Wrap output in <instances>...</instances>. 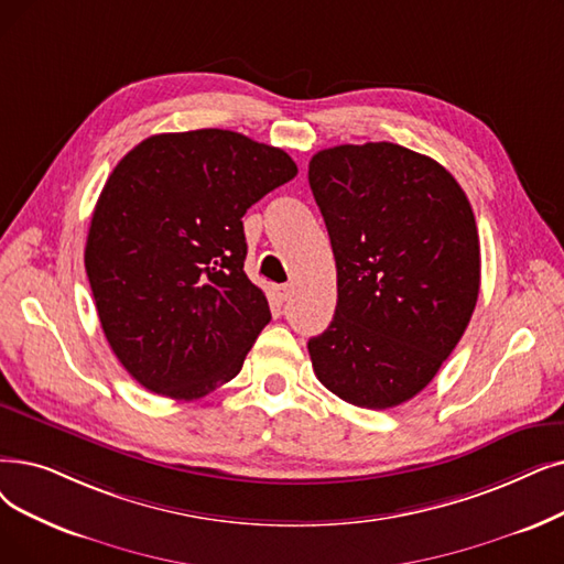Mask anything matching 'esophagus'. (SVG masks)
I'll use <instances>...</instances> for the list:
<instances>
[{
    "label": "esophagus",
    "mask_w": 564,
    "mask_h": 564,
    "mask_svg": "<svg viewBox=\"0 0 564 564\" xmlns=\"http://www.w3.org/2000/svg\"><path fill=\"white\" fill-rule=\"evenodd\" d=\"M274 292H276V297H279L281 302H288V300L292 297V285H290V283H281V285L274 288Z\"/></svg>",
    "instance_id": "34e87169"
}]
</instances>
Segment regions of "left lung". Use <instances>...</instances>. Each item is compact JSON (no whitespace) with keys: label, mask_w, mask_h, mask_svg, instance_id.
I'll list each match as a JSON object with an SVG mask.
<instances>
[{"label":"left lung","mask_w":564,"mask_h":564,"mask_svg":"<svg viewBox=\"0 0 564 564\" xmlns=\"http://www.w3.org/2000/svg\"><path fill=\"white\" fill-rule=\"evenodd\" d=\"M338 302L308 340L313 371L359 408H394L435 378L479 295V235L458 182L394 142L338 144L308 163Z\"/></svg>","instance_id":"8db88e82"}]
</instances>
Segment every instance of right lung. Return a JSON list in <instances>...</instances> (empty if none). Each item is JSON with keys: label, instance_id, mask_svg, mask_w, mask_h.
<instances>
[{"label": "right lung", "instance_id": "add662e5", "mask_svg": "<svg viewBox=\"0 0 564 564\" xmlns=\"http://www.w3.org/2000/svg\"><path fill=\"white\" fill-rule=\"evenodd\" d=\"M295 175L279 147L224 129L152 135L117 163L85 269L110 348L144 389L193 401L241 371L272 321L243 274L241 216Z\"/></svg>", "mask_w": 564, "mask_h": 564}]
</instances>
